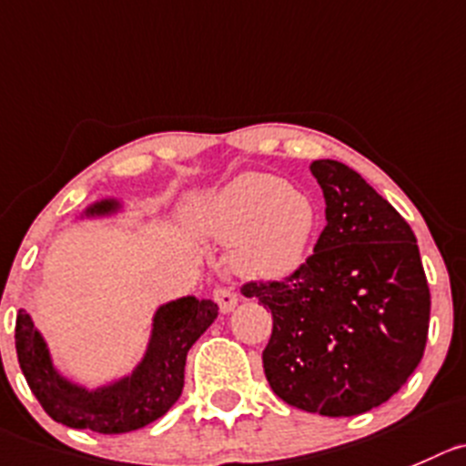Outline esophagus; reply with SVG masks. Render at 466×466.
<instances>
[{"label":"esophagus","instance_id":"esophagus-1","mask_svg":"<svg viewBox=\"0 0 466 466\" xmlns=\"http://www.w3.org/2000/svg\"><path fill=\"white\" fill-rule=\"evenodd\" d=\"M215 302L219 304L221 313H230V311H233V309L238 307L236 290H233V288H228V286L217 288V290H215Z\"/></svg>","mask_w":466,"mask_h":466}]
</instances>
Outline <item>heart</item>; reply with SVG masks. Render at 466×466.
Returning <instances> with one entry per match:
<instances>
[{
  "label": "heart",
  "mask_w": 466,
  "mask_h": 466,
  "mask_svg": "<svg viewBox=\"0 0 466 466\" xmlns=\"http://www.w3.org/2000/svg\"><path fill=\"white\" fill-rule=\"evenodd\" d=\"M203 236L230 242L233 272L256 281L290 277L307 260L318 233L316 201L269 174H242L194 208Z\"/></svg>",
  "instance_id": "heart-1"
}]
</instances>
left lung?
I'll return each instance as SVG.
<instances>
[{
	"label": "left lung",
	"instance_id": "8db88e82",
	"mask_svg": "<svg viewBox=\"0 0 466 466\" xmlns=\"http://www.w3.org/2000/svg\"><path fill=\"white\" fill-rule=\"evenodd\" d=\"M325 230L283 281L245 283L272 311L263 369L297 410L357 416L400 391L423 357L430 288L414 230L354 169L316 159Z\"/></svg>",
	"mask_w": 466,
	"mask_h": 466
}]
</instances>
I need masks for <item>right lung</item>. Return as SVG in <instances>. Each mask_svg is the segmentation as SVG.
Listing matches in <instances>:
<instances>
[{
  "label": "right lung",
  "mask_w": 466,
  "mask_h": 466,
  "mask_svg": "<svg viewBox=\"0 0 466 466\" xmlns=\"http://www.w3.org/2000/svg\"><path fill=\"white\" fill-rule=\"evenodd\" d=\"M121 201L103 198L88 206L84 217H109ZM217 304L187 295L155 311L148 345L135 370L103 387L86 389L61 375L50 348L25 309L17 311L15 350L31 393L43 410L68 428L121 435L153 423L174 407L183 393L185 359L198 336L215 322Z\"/></svg>",
  "instance_id": "right-lung-1"
}]
</instances>
